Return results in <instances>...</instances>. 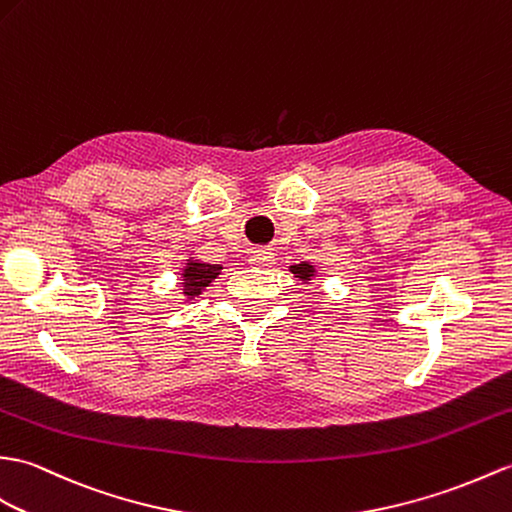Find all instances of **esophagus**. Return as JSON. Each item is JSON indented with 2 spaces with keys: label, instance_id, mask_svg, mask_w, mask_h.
Instances as JSON below:
<instances>
[{
  "label": "esophagus",
  "instance_id": "34e87169",
  "mask_svg": "<svg viewBox=\"0 0 512 512\" xmlns=\"http://www.w3.org/2000/svg\"><path fill=\"white\" fill-rule=\"evenodd\" d=\"M251 264L257 266V268H268V266L275 264V253L264 251V248H261V251H253Z\"/></svg>",
  "mask_w": 512,
  "mask_h": 512
}]
</instances>
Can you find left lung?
<instances>
[{
  "mask_svg": "<svg viewBox=\"0 0 512 512\" xmlns=\"http://www.w3.org/2000/svg\"><path fill=\"white\" fill-rule=\"evenodd\" d=\"M290 272L294 277H299L303 283H307V281H312L314 279V275H316V268L312 266V264H307V261H303V264H294V266H290Z\"/></svg>",
  "mask_w": 512,
  "mask_h": 512,
  "instance_id": "obj_1",
  "label": "left lung"
}]
</instances>
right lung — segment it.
Masks as SVG:
<instances>
[{"label": "right lung", "instance_id": "add662e5", "mask_svg": "<svg viewBox=\"0 0 512 512\" xmlns=\"http://www.w3.org/2000/svg\"><path fill=\"white\" fill-rule=\"evenodd\" d=\"M220 264H207V261L187 259V266L183 268V294L187 299H194L207 285L220 275Z\"/></svg>", "mask_w": 512, "mask_h": 512}]
</instances>
